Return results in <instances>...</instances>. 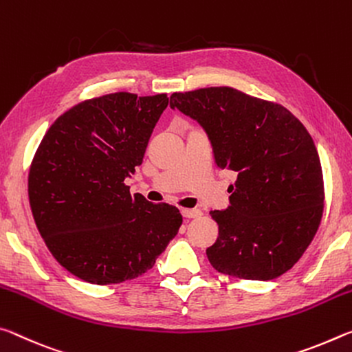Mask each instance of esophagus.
Wrapping results in <instances>:
<instances>
[{
    "label": "esophagus",
    "mask_w": 352,
    "mask_h": 352,
    "mask_svg": "<svg viewBox=\"0 0 352 352\" xmlns=\"http://www.w3.org/2000/svg\"><path fill=\"white\" fill-rule=\"evenodd\" d=\"M201 215L199 209H182V217L186 218H198Z\"/></svg>",
    "instance_id": "obj_1"
}]
</instances>
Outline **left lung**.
<instances>
[{
  "label": "left lung",
  "mask_w": 352,
  "mask_h": 352,
  "mask_svg": "<svg viewBox=\"0 0 352 352\" xmlns=\"http://www.w3.org/2000/svg\"><path fill=\"white\" fill-rule=\"evenodd\" d=\"M203 126L215 162L235 171L230 206L212 210L218 239L206 254L217 272L272 280L295 265L318 230L324 209L322 171L312 137L278 102L232 87L170 96Z\"/></svg>",
  "instance_id": "left-lung-1"
}]
</instances>
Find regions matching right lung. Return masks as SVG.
Here are the masks:
<instances>
[{"instance_id":"add662e5","label":"right lung","mask_w":352,"mask_h":352,"mask_svg":"<svg viewBox=\"0 0 352 352\" xmlns=\"http://www.w3.org/2000/svg\"><path fill=\"white\" fill-rule=\"evenodd\" d=\"M166 94L128 91L85 100L62 113L34 155L28 195L53 257L90 284L134 279L154 267L179 230L177 207L131 195Z\"/></svg>"}]
</instances>
